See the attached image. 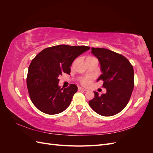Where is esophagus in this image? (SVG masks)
Returning <instances> with one entry per match:
<instances>
[{
	"instance_id": "obj_1",
	"label": "esophagus",
	"mask_w": 153,
	"mask_h": 153,
	"mask_svg": "<svg viewBox=\"0 0 153 153\" xmlns=\"http://www.w3.org/2000/svg\"><path fill=\"white\" fill-rule=\"evenodd\" d=\"M78 91H87L86 89H84V88L81 87H78Z\"/></svg>"
}]
</instances>
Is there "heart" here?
Listing matches in <instances>:
<instances>
[{"mask_svg":"<svg viewBox=\"0 0 153 153\" xmlns=\"http://www.w3.org/2000/svg\"><path fill=\"white\" fill-rule=\"evenodd\" d=\"M91 82V78L89 77H85L81 80V83L84 85H89Z\"/></svg>","mask_w":153,"mask_h":153,"instance_id":"obj_1","label":"heart"}]
</instances>
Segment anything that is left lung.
Returning a JSON list of instances; mask_svg holds the SVG:
<instances>
[{"label": "left lung", "mask_w": 153, "mask_h": 153, "mask_svg": "<svg viewBox=\"0 0 153 153\" xmlns=\"http://www.w3.org/2000/svg\"><path fill=\"white\" fill-rule=\"evenodd\" d=\"M91 53L98 59L102 74L97 81L103 80L105 94L94 91V98L89 101L92 109L103 116L119 113L130 99L134 87L133 66L123 55L106 48H91Z\"/></svg>", "instance_id": "obj_1"}]
</instances>
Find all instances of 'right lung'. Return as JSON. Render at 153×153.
<instances>
[{
    "label": "right lung",
    "instance_id": "obj_1",
    "mask_svg": "<svg viewBox=\"0 0 153 153\" xmlns=\"http://www.w3.org/2000/svg\"><path fill=\"white\" fill-rule=\"evenodd\" d=\"M90 47L60 45L47 48L32 60L29 67L27 85L32 102L41 112L57 114L70 105L78 87L71 84L67 88L59 85V76L69 74L70 67L77 57Z\"/></svg>",
    "mask_w": 153,
    "mask_h": 153
}]
</instances>
